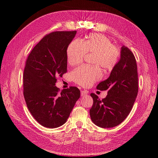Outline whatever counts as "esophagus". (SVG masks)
I'll use <instances>...</instances> for the list:
<instances>
[{
  "label": "esophagus",
  "mask_w": 158,
  "mask_h": 158,
  "mask_svg": "<svg viewBox=\"0 0 158 158\" xmlns=\"http://www.w3.org/2000/svg\"><path fill=\"white\" fill-rule=\"evenodd\" d=\"M87 94H88V93H87L86 91H85V90L81 91V96L84 97V96H85V95H86Z\"/></svg>",
  "instance_id": "34e87169"
}]
</instances>
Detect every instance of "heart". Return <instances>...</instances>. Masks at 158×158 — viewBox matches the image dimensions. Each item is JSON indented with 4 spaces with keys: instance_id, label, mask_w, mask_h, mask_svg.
<instances>
[{
    "instance_id": "1",
    "label": "heart",
    "mask_w": 158,
    "mask_h": 158,
    "mask_svg": "<svg viewBox=\"0 0 158 158\" xmlns=\"http://www.w3.org/2000/svg\"><path fill=\"white\" fill-rule=\"evenodd\" d=\"M86 54H93L92 64L95 65L80 66L71 73L74 82L84 87L90 86L101 78L99 66L106 70H111L117 64L120 56L118 49L113 45L111 41L99 33H91L83 43L78 40L72 41L66 51L68 63L72 66L79 64Z\"/></svg>"
}]
</instances>
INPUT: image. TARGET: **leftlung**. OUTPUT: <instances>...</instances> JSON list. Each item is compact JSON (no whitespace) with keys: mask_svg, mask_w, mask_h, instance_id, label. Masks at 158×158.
<instances>
[{"mask_svg":"<svg viewBox=\"0 0 158 158\" xmlns=\"http://www.w3.org/2000/svg\"><path fill=\"white\" fill-rule=\"evenodd\" d=\"M97 89L107 90V95L100 100L98 95L90 94L94 100L89 110L92 122L102 128L118 125L130 113L138 91L136 61L128 47L122 46L120 59Z\"/></svg>","mask_w":158,"mask_h":158,"instance_id":"8db88e82","label":"left lung"}]
</instances>
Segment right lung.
Instances as JSON below:
<instances>
[{"label": "right lung", "instance_id": "1", "mask_svg": "<svg viewBox=\"0 0 158 158\" xmlns=\"http://www.w3.org/2000/svg\"><path fill=\"white\" fill-rule=\"evenodd\" d=\"M76 31H55L45 36L27 57L23 72V96L27 107L41 125L54 128L66 122L80 97L76 87L59 92L56 77L67 71L66 51Z\"/></svg>", "mask_w": 158, "mask_h": 158}]
</instances>
